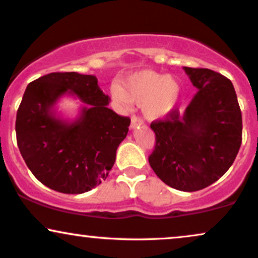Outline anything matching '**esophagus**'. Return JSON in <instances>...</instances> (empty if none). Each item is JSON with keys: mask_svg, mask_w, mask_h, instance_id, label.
<instances>
[{"mask_svg": "<svg viewBox=\"0 0 258 258\" xmlns=\"http://www.w3.org/2000/svg\"><path fill=\"white\" fill-rule=\"evenodd\" d=\"M141 125H143V120L141 119V117L133 115L132 119H131V126H130V127H131V128H136V127H138Z\"/></svg>", "mask_w": 258, "mask_h": 258, "instance_id": "esophagus-1", "label": "esophagus"}]
</instances>
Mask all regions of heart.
<instances>
[{
    "instance_id": "b5f03b06",
    "label": "heart",
    "mask_w": 258,
    "mask_h": 258,
    "mask_svg": "<svg viewBox=\"0 0 258 258\" xmlns=\"http://www.w3.org/2000/svg\"><path fill=\"white\" fill-rule=\"evenodd\" d=\"M180 94L181 88L174 77L150 70L133 73L120 86L113 88V97L117 103L125 107L131 102L142 103L143 113L149 119L168 115L178 104Z\"/></svg>"
}]
</instances>
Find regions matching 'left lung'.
Returning <instances> with one entry per match:
<instances>
[{
    "label": "left lung",
    "mask_w": 258,
    "mask_h": 258,
    "mask_svg": "<svg viewBox=\"0 0 258 258\" xmlns=\"http://www.w3.org/2000/svg\"><path fill=\"white\" fill-rule=\"evenodd\" d=\"M198 92L184 113L151 122L149 163L164 184L194 192L214 184L234 162L241 145V111L233 84L208 68L184 67Z\"/></svg>",
    "instance_id": "8db88e82"
}]
</instances>
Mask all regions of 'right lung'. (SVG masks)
Returning <instances> with one entry per match:
<instances>
[{
	"label": "right lung",
	"mask_w": 258,
	"mask_h": 258,
	"mask_svg": "<svg viewBox=\"0 0 258 258\" xmlns=\"http://www.w3.org/2000/svg\"><path fill=\"white\" fill-rule=\"evenodd\" d=\"M77 95L84 106L76 120L56 115L62 95ZM110 98L97 78L77 72H56L27 85L15 121L20 154L37 179L61 194L88 192L107 179L117 147L131 119L108 108Z\"/></svg>",
	"instance_id": "1"
}]
</instances>
